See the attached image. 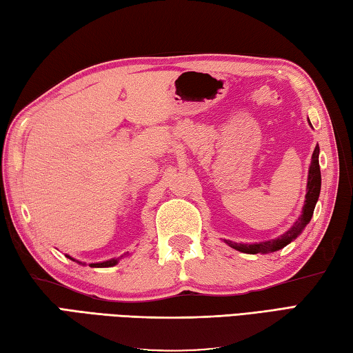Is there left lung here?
Segmentation results:
<instances>
[{
	"label": "left lung",
	"mask_w": 353,
	"mask_h": 353,
	"mask_svg": "<svg viewBox=\"0 0 353 353\" xmlns=\"http://www.w3.org/2000/svg\"><path fill=\"white\" fill-rule=\"evenodd\" d=\"M310 124V121H309ZM312 125V124H310ZM318 157H320V148H316L312 154L310 165H309V175H307V188H305V199L304 205L301 210V215L298 216L294 225H290L289 230H285L283 235H280L275 239H269V241H261V243H234L230 239H224V243L230 245L232 249L238 252H243V254H272V252H276L285 245L290 244L295 238L301 235L305 225L310 223L312 215H314L315 205L318 198H320V190H321V170H320V161H318Z\"/></svg>",
	"instance_id": "8db88e82"
}]
</instances>
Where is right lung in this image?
<instances>
[{
    "mask_svg": "<svg viewBox=\"0 0 353 353\" xmlns=\"http://www.w3.org/2000/svg\"><path fill=\"white\" fill-rule=\"evenodd\" d=\"M129 255V252L128 254H124V255H121V256H118V258H112V259H108V261H101V263H90L89 265L90 268H112V265H115V264H118V261L121 258H124V256H128ZM68 256L69 259H72V261H75V263H78V264H83V265H85V263H81V261H78V259H75V258H72L70 255H65Z\"/></svg>",
    "mask_w": 353,
    "mask_h": 353,
    "instance_id": "obj_1",
    "label": "right lung"
}]
</instances>
